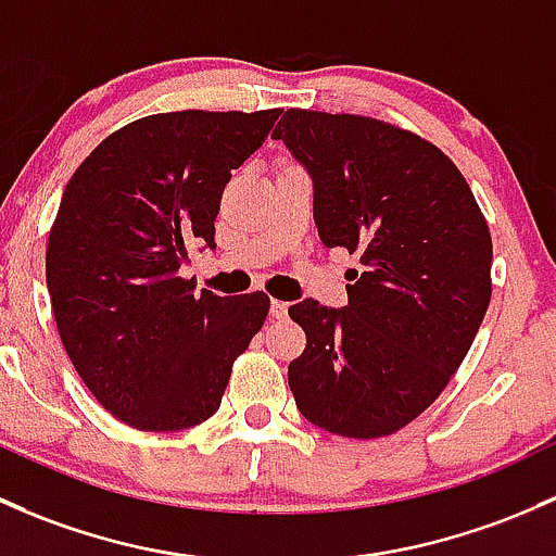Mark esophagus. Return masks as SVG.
<instances>
[{"instance_id": "1", "label": "esophagus", "mask_w": 556, "mask_h": 556, "mask_svg": "<svg viewBox=\"0 0 556 556\" xmlns=\"http://www.w3.org/2000/svg\"><path fill=\"white\" fill-rule=\"evenodd\" d=\"M286 313H289V302H283V300H273L270 302V316L273 318H286Z\"/></svg>"}]
</instances>
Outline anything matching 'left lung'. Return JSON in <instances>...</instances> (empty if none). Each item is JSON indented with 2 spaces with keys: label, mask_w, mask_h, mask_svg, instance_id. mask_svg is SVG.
Returning <instances> with one entry per match:
<instances>
[{
  "label": "left lung",
  "mask_w": 556,
  "mask_h": 556,
  "mask_svg": "<svg viewBox=\"0 0 556 556\" xmlns=\"http://www.w3.org/2000/svg\"><path fill=\"white\" fill-rule=\"evenodd\" d=\"M273 139L311 174L326 249L358 251L364 265L340 311L289 307L307 337L289 364L296 409L337 437L396 433L437 402L482 326L488 222L457 165L412 130L286 109Z\"/></svg>",
  "instance_id": "left-lung-1"
}]
</instances>
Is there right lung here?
Segmentation results:
<instances>
[{
    "mask_svg": "<svg viewBox=\"0 0 556 556\" xmlns=\"http://www.w3.org/2000/svg\"><path fill=\"white\" fill-rule=\"evenodd\" d=\"M278 114H150L106 136L68 179L45 256L53 316L96 402L139 431L208 420L265 324V291L194 294L179 267L190 245H216L222 192Z\"/></svg>",
    "mask_w": 556,
    "mask_h": 556,
    "instance_id": "obj_1",
    "label": "right lung"
}]
</instances>
